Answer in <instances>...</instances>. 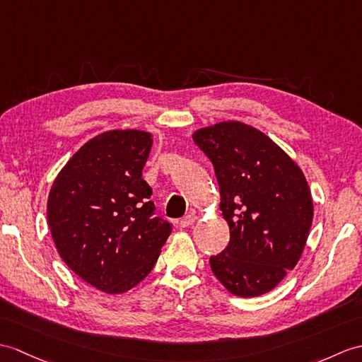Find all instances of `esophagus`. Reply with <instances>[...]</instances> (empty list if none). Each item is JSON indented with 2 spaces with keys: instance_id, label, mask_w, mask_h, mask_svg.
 I'll return each instance as SVG.
<instances>
[{
  "instance_id": "1",
  "label": "esophagus",
  "mask_w": 362,
  "mask_h": 362,
  "mask_svg": "<svg viewBox=\"0 0 362 362\" xmlns=\"http://www.w3.org/2000/svg\"><path fill=\"white\" fill-rule=\"evenodd\" d=\"M196 219H197V217H196L194 214H188V216H185L183 219L180 221V226H182V228H188V226H191L192 223L196 222Z\"/></svg>"
}]
</instances>
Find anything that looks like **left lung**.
<instances>
[{
	"mask_svg": "<svg viewBox=\"0 0 362 362\" xmlns=\"http://www.w3.org/2000/svg\"><path fill=\"white\" fill-rule=\"evenodd\" d=\"M192 140L211 160L230 243L209 265L239 298L272 291L299 262L313 222V199L299 165L253 126H205Z\"/></svg>",
	"mask_w": 362,
	"mask_h": 362,
	"instance_id": "obj_1",
	"label": "left lung"
}]
</instances>
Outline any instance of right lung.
I'll return each instance as SVG.
<instances>
[{
	"label": "right lung",
	"mask_w": 362,
	"mask_h": 362,
	"mask_svg": "<svg viewBox=\"0 0 362 362\" xmlns=\"http://www.w3.org/2000/svg\"><path fill=\"white\" fill-rule=\"evenodd\" d=\"M153 134L112 129L88 140L55 177L47 223L71 270L107 295L136 287L153 270L173 225L154 217L141 179Z\"/></svg>",
	"instance_id": "right-lung-1"
}]
</instances>
